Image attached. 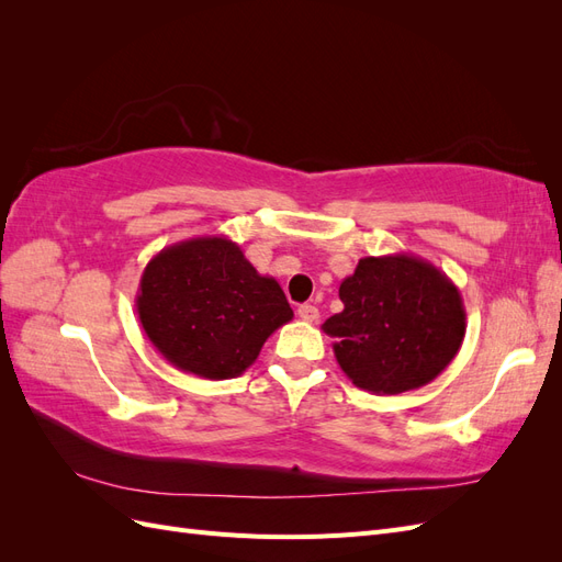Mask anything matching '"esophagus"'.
<instances>
[{
	"instance_id": "obj_1",
	"label": "esophagus",
	"mask_w": 562,
	"mask_h": 562,
	"mask_svg": "<svg viewBox=\"0 0 562 562\" xmlns=\"http://www.w3.org/2000/svg\"><path fill=\"white\" fill-rule=\"evenodd\" d=\"M297 316H300L302 321L314 323V321H318V310L314 307V304H300V307H297Z\"/></svg>"
}]
</instances>
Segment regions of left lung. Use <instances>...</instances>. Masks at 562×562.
Masks as SVG:
<instances>
[{
  "label": "left lung",
  "mask_w": 562,
  "mask_h": 562,
  "mask_svg": "<svg viewBox=\"0 0 562 562\" xmlns=\"http://www.w3.org/2000/svg\"><path fill=\"white\" fill-rule=\"evenodd\" d=\"M345 310L323 323L345 375L378 396L436 380L467 333L459 288L413 252L368 255L339 283Z\"/></svg>",
  "instance_id": "left-lung-1"
}]
</instances>
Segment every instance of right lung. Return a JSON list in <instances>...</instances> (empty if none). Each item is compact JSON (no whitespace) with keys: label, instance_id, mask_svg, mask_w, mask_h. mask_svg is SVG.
<instances>
[{"label":"right lung","instance_id":"1","mask_svg":"<svg viewBox=\"0 0 562 562\" xmlns=\"http://www.w3.org/2000/svg\"><path fill=\"white\" fill-rule=\"evenodd\" d=\"M135 310L164 359L203 380L239 378L293 318L279 281L258 274L223 234L159 250L143 271Z\"/></svg>","mask_w":562,"mask_h":562}]
</instances>
